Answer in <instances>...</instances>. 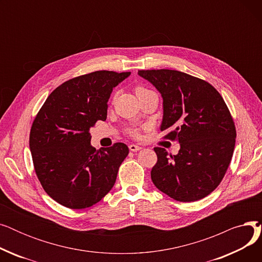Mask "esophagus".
Returning <instances> with one entry per match:
<instances>
[{
  "mask_svg": "<svg viewBox=\"0 0 262 262\" xmlns=\"http://www.w3.org/2000/svg\"><path fill=\"white\" fill-rule=\"evenodd\" d=\"M128 147H129V149L132 150V152H138V150H140L142 148L141 146L136 145V144H130Z\"/></svg>",
  "mask_w": 262,
  "mask_h": 262,
  "instance_id": "obj_1",
  "label": "esophagus"
}]
</instances>
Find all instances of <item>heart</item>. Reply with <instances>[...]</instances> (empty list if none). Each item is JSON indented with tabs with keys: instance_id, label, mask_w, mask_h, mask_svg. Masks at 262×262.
Returning <instances> with one entry per match:
<instances>
[{
	"instance_id": "obj_1",
	"label": "heart",
	"mask_w": 262,
	"mask_h": 262,
	"mask_svg": "<svg viewBox=\"0 0 262 262\" xmlns=\"http://www.w3.org/2000/svg\"><path fill=\"white\" fill-rule=\"evenodd\" d=\"M147 91H149V90H146L145 88H143V87H137L136 88V94H140V93H144V92H147ZM134 136H136L137 135V132L136 130H132L130 132Z\"/></svg>"
}]
</instances>
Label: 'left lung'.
Wrapping results in <instances>:
<instances>
[{
	"mask_svg": "<svg viewBox=\"0 0 262 262\" xmlns=\"http://www.w3.org/2000/svg\"><path fill=\"white\" fill-rule=\"evenodd\" d=\"M138 75L161 94L160 130L181 146L176 155L154 148V185L180 202L207 196L223 180L236 143V127L223 98L209 82L184 72L161 69Z\"/></svg>",
	"mask_w": 262,
	"mask_h": 262,
	"instance_id": "1",
	"label": "left lung"
}]
</instances>
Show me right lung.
Instances as JSON below:
<instances>
[{
  "label": "right lung",
  "mask_w": 262,
  "mask_h": 262,
  "mask_svg": "<svg viewBox=\"0 0 262 262\" xmlns=\"http://www.w3.org/2000/svg\"><path fill=\"white\" fill-rule=\"evenodd\" d=\"M130 72L95 71L64 81L41 107L30 134L38 180L54 201L71 209L100 202L128 155L124 143L96 150L90 128L107 118L113 89Z\"/></svg>",
  "instance_id": "right-lung-1"
}]
</instances>
